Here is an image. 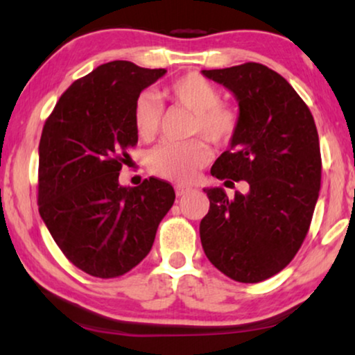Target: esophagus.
<instances>
[{"label":"esophagus","instance_id":"obj_1","mask_svg":"<svg viewBox=\"0 0 355 355\" xmlns=\"http://www.w3.org/2000/svg\"><path fill=\"white\" fill-rule=\"evenodd\" d=\"M191 191H193V188L183 187V184H178V187H175V194L178 196V198H183V196H187L188 193H191Z\"/></svg>","mask_w":355,"mask_h":355}]
</instances>
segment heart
<instances>
[{
	"instance_id": "heart-1",
	"label": "heart",
	"mask_w": 355,
	"mask_h": 355,
	"mask_svg": "<svg viewBox=\"0 0 355 355\" xmlns=\"http://www.w3.org/2000/svg\"><path fill=\"white\" fill-rule=\"evenodd\" d=\"M166 98L194 114L193 136H204L216 145L227 144L239 129L240 116L235 107L219 103V89L200 74H187L164 88ZM134 128L140 139H153L161 129L162 105L155 93L144 92L134 101ZM211 153L202 140L187 144H166L156 147L148 156L150 168L156 175L178 183H191L198 178Z\"/></svg>"
}]
</instances>
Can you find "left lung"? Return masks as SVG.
<instances>
[{"label": "left lung", "mask_w": 355, "mask_h": 355, "mask_svg": "<svg viewBox=\"0 0 355 355\" xmlns=\"http://www.w3.org/2000/svg\"><path fill=\"white\" fill-rule=\"evenodd\" d=\"M239 103V129L211 175L245 180L248 193L229 199L205 188L210 210L200 241L213 266L239 283L281 272L305 240L320 189L318 129L308 105L278 72L259 63L202 71Z\"/></svg>", "instance_id": "obj_1"}]
</instances>
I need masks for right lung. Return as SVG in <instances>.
<instances>
[{"instance_id": "right-lung-1", "label": "right lung", "mask_w": 355, "mask_h": 355, "mask_svg": "<svg viewBox=\"0 0 355 355\" xmlns=\"http://www.w3.org/2000/svg\"><path fill=\"white\" fill-rule=\"evenodd\" d=\"M110 61L61 94L39 142V215L56 245L83 272L121 277L148 254L175 200L167 182H118L137 144L134 101L166 74Z\"/></svg>"}]
</instances>
